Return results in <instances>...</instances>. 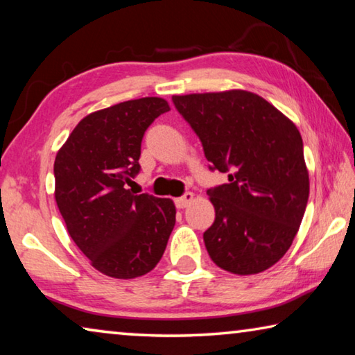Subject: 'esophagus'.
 Listing matches in <instances>:
<instances>
[{
    "instance_id": "34e87169",
    "label": "esophagus",
    "mask_w": 355,
    "mask_h": 355,
    "mask_svg": "<svg viewBox=\"0 0 355 355\" xmlns=\"http://www.w3.org/2000/svg\"><path fill=\"white\" fill-rule=\"evenodd\" d=\"M193 200H194V194L187 193V194H183L182 198L175 199V205H177V208H187Z\"/></svg>"
}]
</instances>
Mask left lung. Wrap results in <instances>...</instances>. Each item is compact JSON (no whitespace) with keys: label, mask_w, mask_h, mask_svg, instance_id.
I'll list each match as a JSON object with an SVG mask.
<instances>
[{"label":"left lung","mask_w":355,"mask_h":355,"mask_svg":"<svg viewBox=\"0 0 355 355\" xmlns=\"http://www.w3.org/2000/svg\"><path fill=\"white\" fill-rule=\"evenodd\" d=\"M172 101L200 139L210 171L227 173V183L207 189L215 207V223L204 232L211 261L235 275L270 268L291 248L308 202L299 129L245 89Z\"/></svg>","instance_id":"obj_1"}]
</instances>
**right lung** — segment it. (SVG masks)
I'll return each instance as SVG.
<instances>
[{"instance_id": "add662e5", "label": "right lung", "mask_w": 355, "mask_h": 355, "mask_svg": "<svg viewBox=\"0 0 355 355\" xmlns=\"http://www.w3.org/2000/svg\"><path fill=\"white\" fill-rule=\"evenodd\" d=\"M171 110L140 98L87 115L55 157V200L71 239L107 277H142L161 261L175 226L171 199L126 188L140 171L148 126Z\"/></svg>"}]
</instances>
